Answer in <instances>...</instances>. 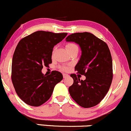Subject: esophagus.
<instances>
[{"instance_id":"esophagus-1","label":"esophagus","mask_w":131,"mask_h":131,"mask_svg":"<svg viewBox=\"0 0 131 131\" xmlns=\"http://www.w3.org/2000/svg\"><path fill=\"white\" fill-rule=\"evenodd\" d=\"M69 76L67 74H63V77H64V78H68V77Z\"/></svg>"}]
</instances>
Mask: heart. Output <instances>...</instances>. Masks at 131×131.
Returning <instances> with one entry per match:
<instances>
[{
    "label": "heart",
    "instance_id": "b5f03b06",
    "mask_svg": "<svg viewBox=\"0 0 131 131\" xmlns=\"http://www.w3.org/2000/svg\"><path fill=\"white\" fill-rule=\"evenodd\" d=\"M76 47L77 46L74 43H68L67 44V45H66V48H67V50L71 49V48H74V47ZM53 52H54V50H53ZM61 69L63 70V71H67V70L68 69V68L66 67H61Z\"/></svg>",
    "mask_w": 131,
    "mask_h": 131
}]
</instances>
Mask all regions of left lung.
Returning a JSON list of instances; mask_svg holds the SVG:
<instances>
[{
  "mask_svg": "<svg viewBox=\"0 0 131 131\" xmlns=\"http://www.w3.org/2000/svg\"><path fill=\"white\" fill-rule=\"evenodd\" d=\"M67 42L79 45L81 55L75 66L79 74L86 76L80 80L74 74L69 91L79 105L90 108L98 105L108 91L112 81V59L105 42L88 32L72 33L66 38Z\"/></svg>",
  "mask_w": 131,
  "mask_h": 131,
  "instance_id": "8db88e82",
  "label": "left lung"
}]
</instances>
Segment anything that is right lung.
<instances>
[{"label": "right lung", "mask_w": 131, "mask_h": 131, "mask_svg": "<svg viewBox=\"0 0 131 131\" xmlns=\"http://www.w3.org/2000/svg\"><path fill=\"white\" fill-rule=\"evenodd\" d=\"M67 35L38 31L17 44L13 57L12 81L17 95L26 104H43L52 96L55 86L62 80L59 71L46 76L41 70L52 63L53 48Z\"/></svg>", "instance_id": "add662e5"}]
</instances>
